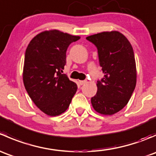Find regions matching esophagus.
I'll return each instance as SVG.
<instances>
[{"label": "esophagus", "instance_id": "1", "mask_svg": "<svg viewBox=\"0 0 156 156\" xmlns=\"http://www.w3.org/2000/svg\"><path fill=\"white\" fill-rule=\"evenodd\" d=\"M86 81H79V84L80 85H83L84 84H85Z\"/></svg>", "mask_w": 156, "mask_h": 156}]
</instances>
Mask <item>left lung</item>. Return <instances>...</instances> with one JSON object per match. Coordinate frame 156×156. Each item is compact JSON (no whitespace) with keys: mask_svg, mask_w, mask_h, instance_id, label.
Segmentation results:
<instances>
[{"mask_svg":"<svg viewBox=\"0 0 156 156\" xmlns=\"http://www.w3.org/2000/svg\"><path fill=\"white\" fill-rule=\"evenodd\" d=\"M97 47L104 77L97 81V92L91 98L95 111L111 115L125 107L136 83V69L131 44L117 31H103L86 37Z\"/></svg>","mask_w":156,"mask_h":156,"instance_id":"8db88e82","label":"left lung"}]
</instances>
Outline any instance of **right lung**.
<instances>
[{
	"label": "right lung",
	"mask_w": 156,
	"mask_h": 156,
	"mask_svg": "<svg viewBox=\"0 0 156 156\" xmlns=\"http://www.w3.org/2000/svg\"><path fill=\"white\" fill-rule=\"evenodd\" d=\"M79 39V36L50 30L37 34L26 48L23 83L31 100L48 115L63 113L78 89L62 72L69 44Z\"/></svg>",
	"instance_id": "right-lung-1"
}]
</instances>
